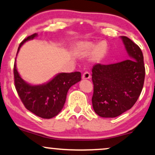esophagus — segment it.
<instances>
[{"mask_svg": "<svg viewBox=\"0 0 155 155\" xmlns=\"http://www.w3.org/2000/svg\"><path fill=\"white\" fill-rule=\"evenodd\" d=\"M83 79H90L91 78V74H90L89 72L87 71H85L83 73V76H82Z\"/></svg>", "mask_w": 155, "mask_h": 155, "instance_id": "esophagus-1", "label": "esophagus"}]
</instances>
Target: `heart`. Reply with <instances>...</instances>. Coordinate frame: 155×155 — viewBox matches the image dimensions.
<instances>
[{"instance_id": "1", "label": "heart", "mask_w": 155, "mask_h": 155, "mask_svg": "<svg viewBox=\"0 0 155 155\" xmlns=\"http://www.w3.org/2000/svg\"><path fill=\"white\" fill-rule=\"evenodd\" d=\"M78 49H79L80 52L83 54H91L93 52V55L95 58L100 60L106 54L108 47L106 44L103 42L99 44L98 46H95V45L93 43L85 42L81 44L78 47Z\"/></svg>"}]
</instances>
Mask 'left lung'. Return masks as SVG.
Here are the masks:
<instances>
[{
	"mask_svg": "<svg viewBox=\"0 0 155 155\" xmlns=\"http://www.w3.org/2000/svg\"><path fill=\"white\" fill-rule=\"evenodd\" d=\"M129 57L109 64H95L92 68L93 109L98 116L114 118L132 107L142 92L145 78L144 57L139 47L121 37Z\"/></svg>",
	"mask_w": 155,
	"mask_h": 155,
	"instance_id": "1",
	"label": "left lung"
}]
</instances>
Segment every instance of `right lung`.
Masks as SVG:
<instances>
[{"instance_id":"right-lung-1","label":"right lung","mask_w":155,"mask_h":155,"mask_svg":"<svg viewBox=\"0 0 155 155\" xmlns=\"http://www.w3.org/2000/svg\"><path fill=\"white\" fill-rule=\"evenodd\" d=\"M37 36L35 33L23 40L17 53L23 44ZM13 75L15 87L25 108L42 118H51L57 116L64 106L68 90L81 80L80 72H63L45 85H31L20 77L16 62L13 66Z\"/></svg>"}]
</instances>
